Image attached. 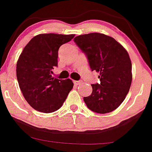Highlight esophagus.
Returning <instances> with one entry per match:
<instances>
[{
    "instance_id": "1",
    "label": "esophagus",
    "mask_w": 152,
    "mask_h": 152,
    "mask_svg": "<svg viewBox=\"0 0 152 152\" xmlns=\"http://www.w3.org/2000/svg\"><path fill=\"white\" fill-rule=\"evenodd\" d=\"M74 83L76 84V85H81L83 83V81H74Z\"/></svg>"
}]
</instances>
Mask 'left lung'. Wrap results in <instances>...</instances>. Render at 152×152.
I'll list each match as a JSON object with an SVG mask.
<instances>
[{
    "label": "left lung",
    "instance_id": "left-lung-1",
    "mask_svg": "<svg viewBox=\"0 0 152 152\" xmlns=\"http://www.w3.org/2000/svg\"><path fill=\"white\" fill-rule=\"evenodd\" d=\"M86 55L92 71L100 73V83L91 84L92 94L83 100L94 112L105 114L120 105L128 94L132 74L127 50L114 38L102 33H90L74 38Z\"/></svg>",
    "mask_w": 152,
    "mask_h": 152
}]
</instances>
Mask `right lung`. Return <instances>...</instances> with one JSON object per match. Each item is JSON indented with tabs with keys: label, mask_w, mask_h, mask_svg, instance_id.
Here are the masks:
<instances>
[{
	"label": "right lung",
	"mask_w": 152,
	"mask_h": 152,
	"mask_svg": "<svg viewBox=\"0 0 152 152\" xmlns=\"http://www.w3.org/2000/svg\"><path fill=\"white\" fill-rule=\"evenodd\" d=\"M75 34H40L34 37L19 56L16 74L24 98L32 107L49 113L57 110L74 86L71 79L61 80L51 74L57 66L58 51Z\"/></svg>",
	"instance_id": "obj_1"
}]
</instances>
